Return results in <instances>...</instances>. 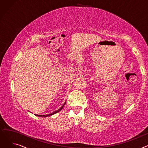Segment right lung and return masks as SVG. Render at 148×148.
Segmentation results:
<instances>
[{
  "label": "right lung",
  "instance_id": "add662e5",
  "mask_svg": "<svg viewBox=\"0 0 148 148\" xmlns=\"http://www.w3.org/2000/svg\"><path fill=\"white\" fill-rule=\"evenodd\" d=\"M65 103H66V102L63 104V106H62L59 109H58V110H56V111H55V112H53V113H50V114H45V115H40V114H35V115H36V116H39V117H41V118H44V117H47V116H51V115H53L54 114H55V113H58V112H59L60 110H62V108L64 107V105L65 104Z\"/></svg>",
  "mask_w": 148,
  "mask_h": 148
}]
</instances>
